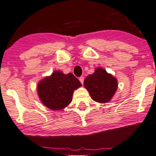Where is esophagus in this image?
Wrapping results in <instances>:
<instances>
[{"instance_id":"obj_1","label":"esophagus","mask_w":156,"mask_h":156,"mask_svg":"<svg viewBox=\"0 0 156 156\" xmlns=\"http://www.w3.org/2000/svg\"><path fill=\"white\" fill-rule=\"evenodd\" d=\"M79 80H80V82L82 83V84H83V83H84V76H81L80 77V79H79Z\"/></svg>"}]
</instances>
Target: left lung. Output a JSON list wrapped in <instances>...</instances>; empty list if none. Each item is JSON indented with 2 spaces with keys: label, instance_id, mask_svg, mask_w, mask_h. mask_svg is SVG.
<instances>
[{
  "label": "left lung",
  "instance_id": "left-lung-1",
  "mask_svg": "<svg viewBox=\"0 0 156 156\" xmlns=\"http://www.w3.org/2000/svg\"><path fill=\"white\" fill-rule=\"evenodd\" d=\"M84 85L93 100L100 103L110 101L118 89V81L105 69L97 68L84 80Z\"/></svg>",
  "mask_w": 156,
  "mask_h": 156
}]
</instances>
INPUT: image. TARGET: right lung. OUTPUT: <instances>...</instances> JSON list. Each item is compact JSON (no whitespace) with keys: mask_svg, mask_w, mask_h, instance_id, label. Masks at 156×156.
<instances>
[{"mask_svg":"<svg viewBox=\"0 0 156 156\" xmlns=\"http://www.w3.org/2000/svg\"><path fill=\"white\" fill-rule=\"evenodd\" d=\"M82 86L73 74H64L60 71L38 83L37 92L41 102L49 109L62 110L72 102L74 90Z\"/></svg>","mask_w":156,"mask_h":156,"instance_id":"right-lung-1","label":"right lung"}]
</instances>
